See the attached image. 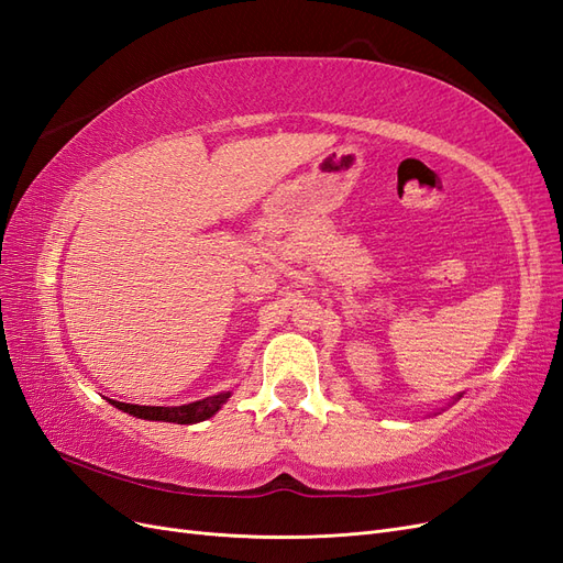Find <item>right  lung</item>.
Instances as JSON below:
<instances>
[{
	"label": "right lung",
	"mask_w": 563,
	"mask_h": 563,
	"mask_svg": "<svg viewBox=\"0 0 563 563\" xmlns=\"http://www.w3.org/2000/svg\"><path fill=\"white\" fill-rule=\"evenodd\" d=\"M230 397V391H220V395L207 397L195 404H185V406H139V404H124V401H112L119 411L131 413L135 418L143 420H164V422H178V424H192L211 418L220 404H225Z\"/></svg>",
	"instance_id": "obj_1"
}]
</instances>
